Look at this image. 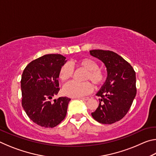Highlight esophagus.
<instances>
[{
	"label": "esophagus",
	"mask_w": 156,
	"mask_h": 156,
	"mask_svg": "<svg viewBox=\"0 0 156 156\" xmlns=\"http://www.w3.org/2000/svg\"><path fill=\"white\" fill-rule=\"evenodd\" d=\"M81 100H89V97H81L80 98Z\"/></svg>",
	"instance_id": "obj_1"
}]
</instances>
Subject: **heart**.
I'll return each mask as SVG.
<instances>
[{
    "instance_id": "heart-1",
    "label": "heart",
    "mask_w": 156,
    "mask_h": 156,
    "mask_svg": "<svg viewBox=\"0 0 156 156\" xmlns=\"http://www.w3.org/2000/svg\"><path fill=\"white\" fill-rule=\"evenodd\" d=\"M77 66L87 71L84 76V80L91 81L95 87H99L105 82V73L98 68V64L94 60L89 58H83L78 60ZM73 73L72 66L69 63H65L60 68L58 78L62 82H65L72 77ZM91 90L92 85L88 81L83 83L72 81L65 84L62 88L63 94L65 96L72 98L84 96L90 94Z\"/></svg>"
}]
</instances>
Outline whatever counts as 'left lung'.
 Here are the masks:
<instances>
[{"label": "left lung", "instance_id": "8db88e82", "mask_svg": "<svg viewBox=\"0 0 156 156\" xmlns=\"http://www.w3.org/2000/svg\"><path fill=\"white\" fill-rule=\"evenodd\" d=\"M91 56L100 59L107 67V78L96 96L99 106L92 117L97 122L111 125L120 120L129 112L136 95V72L129 63L109 50H91Z\"/></svg>", "mask_w": 156, "mask_h": 156}]
</instances>
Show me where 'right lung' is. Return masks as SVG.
Here are the masks:
<instances>
[{
    "mask_svg": "<svg viewBox=\"0 0 156 156\" xmlns=\"http://www.w3.org/2000/svg\"><path fill=\"white\" fill-rule=\"evenodd\" d=\"M65 59L60 54L44 55L29 63L23 72L22 106L30 120L43 127H54L67 114L70 98L50 100L60 90L58 72Z\"/></svg>",
    "mask_w": 156,
    "mask_h": 156,
    "instance_id": "1",
    "label": "right lung"
}]
</instances>
